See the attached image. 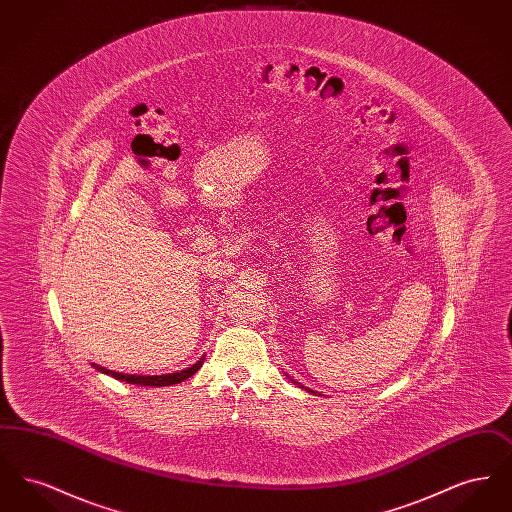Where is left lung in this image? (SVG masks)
I'll return each instance as SVG.
<instances>
[{"mask_svg":"<svg viewBox=\"0 0 512 512\" xmlns=\"http://www.w3.org/2000/svg\"><path fill=\"white\" fill-rule=\"evenodd\" d=\"M286 376H288V374H286ZM288 378H290V380H292L293 384H295V386H297V388H303V390L309 391V393H313V395H320V393H318V391L311 390V388H305V386H301V384H299V382H295V380H293L292 376H288Z\"/></svg>","mask_w":512,"mask_h":512,"instance_id":"8db88e82","label":"left lung"}]
</instances>
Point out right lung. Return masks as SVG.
<instances>
[{"label":"right lung","mask_w":512,"mask_h":512,"mask_svg":"<svg viewBox=\"0 0 512 512\" xmlns=\"http://www.w3.org/2000/svg\"><path fill=\"white\" fill-rule=\"evenodd\" d=\"M203 359H205V357H201V359H199L195 365L188 366V368H184V370H180V372H172V374H159V376L124 374V372H115V370H109V368L96 365V363H92V366H94L98 372H103V374H107V376H113L115 380H122V382H126V384H136V386H153V388H161V386H172V384H180V382L188 380L190 376H194L195 372H197V370L201 368V365H203Z\"/></svg>","instance_id":"right-lung-1"}]
</instances>
